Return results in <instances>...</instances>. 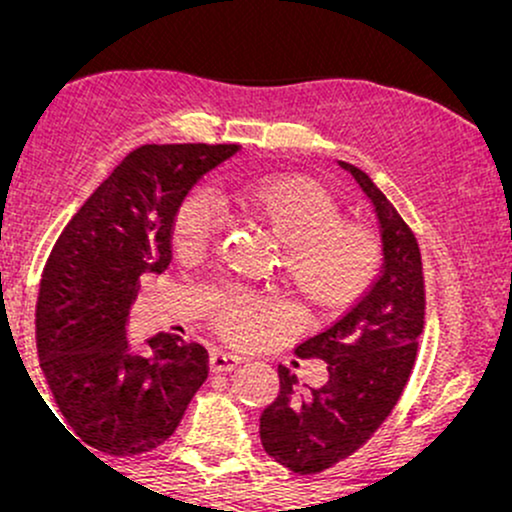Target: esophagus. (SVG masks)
I'll return each mask as SVG.
<instances>
[{"label": "esophagus", "mask_w": 512, "mask_h": 512, "mask_svg": "<svg viewBox=\"0 0 512 512\" xmlns=\"http://www.w3.org/2000/svg\"><path fill=\"white\" fill-rule=\"evenodd\" d=\"M238 366H240V356L231 354V351L214 349L209 354V368L214 370V373H226V370H233Z\"/></svg>", "instance_id": "34e87169"}]
</instances>
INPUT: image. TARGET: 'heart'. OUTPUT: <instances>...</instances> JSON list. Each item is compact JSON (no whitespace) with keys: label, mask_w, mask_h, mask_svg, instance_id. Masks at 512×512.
I'll return each instance as SVG.
<instances>
[{"label":"heart","mask_w":512,"mask_h":512,"mask_svg":"<svg viewBox=\"0 0 512 512\" xmlns=\"http://www.w3.org/2000/svg\"><path fill=\"white\" fill-rule=\"evenodd\" d=\"M238 202L260 219L284 248L289 284L317 305H346L370 284L380 264L378 236L366 226L342 223V209L322 185L305 178H257L236 187ZM221 226V207L209 187H192L173 216L180 250H202ZM274 305L243 291H228L216 322L228 337L248 339L274 317Z\"/></svg>","instance_id":"b5f03b06"}]
</instances>
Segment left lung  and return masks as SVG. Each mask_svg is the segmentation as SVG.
Instances as JSON below:
<instances>
[{
    "mask_svg": "<svg viewBox=\"0 0 512 512\" xmlns=\"http://www.w3.org/2000/svg\"><path fill=\"white\" fill-rule=\"evenodd\" d=\"M337 163L373 204L383 267L337 322L296 346L301 358L327 363L325 385L298 390L296 375L279 366V395L262 411L260 438L267 455L296 474L325 472L378 431L407 385L424 332V269L414 233L361 168Z\"/></svg>",
    "mask_w": 512,
    "mask_h": 512,
    "instance_id": "obj_1",
    "label": "left lung"
}]
</instances>
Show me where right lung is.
<instances>
[{
	"label": "right lung",
	"mask_w": 512,
	"mask_h": 512,
	"mask_svg": "<svg viewBox=\"0 0 512 512\" xmlns=\"http://www.w3.org/2000/svg\"><path fill=\"white\" fill-rule=\"evenodd\" d=\"M238 144H146L122 158L52 248L35 305L38 358L72 431L129 457L173 436L207 380V349L158 332L127 337L139 279L170 264L180 199Z\"/></svg>",
	"instance_id": "add662e5"
}]
</instances>
